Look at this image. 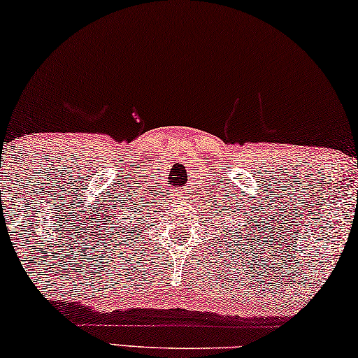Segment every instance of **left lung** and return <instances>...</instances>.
<instances>
[{
	"instance_id": "obj_1",
	"label": "left lung",
	"mask_w": 358,
	"mask_h": 358,
	"mask_svg": "<svg viewBox=\"0 0 358 358\" xmlns=\"http://www.w3.org/2000/svg\"><path fill=\"white\" fill-rule=\"evenodd\" d=\"M233 208H222V212H223V217L224 218H222V223H223V227L224 228H222V233L224 231V236H223V241L224 243H228V239H231L233 243H241V241H244V239H248V238H251L248 236V233H252L254 234V236H257L256 233H252V229L249 228L251 227V223H252V227H254V217H248V215H243V207L241 205H239V207L235 210L234 213H229V209H234V207H236V205H231ZM217 213V212H215ZM220 217V215H218ZM256 227L259 228V224H256ZM229 233V236H226V233ZM248 243H249V239H248ZM251 243H254V241H251ZM220 246H222V241H220ZM231 246V243L228 244V248Z\"/></svg>"
}]
</instances>
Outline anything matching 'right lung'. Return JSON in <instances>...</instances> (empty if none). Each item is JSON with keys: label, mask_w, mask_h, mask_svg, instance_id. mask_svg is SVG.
Instances as JSON below:
<instances>
[{"label": "right lung", "mask_w": 358, "mask_h": 358, "mask_svg": "<svg viewBox=\"0 0 358 358\" xmlns=\"http://www.w3.org/2000/svg\"><path fill=\"white\" fill-rule=\"evenodd\" d=\"M122 229H125L126 231L122 232ZM141 231H143V228H141V224H140V218H136L134 222V217H130L129 222L122 223V220H117V217H114V215H112V220L107 218L106 223H102V227L99 228V233L102 234V238H106V241H109V246H115V244H119V243L125 244L127 241L131 243V239L140 238V236H136V234H140ZM141 241H143V239H141ZM99 243H102L101 239H99Z\"/></svg>", "instance_id": "right-lung-1"}]
</instances>
